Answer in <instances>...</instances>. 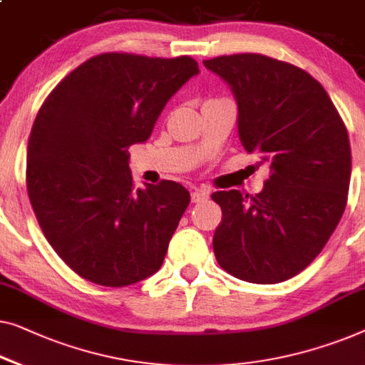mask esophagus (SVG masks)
Segmentation results:
<instances>
[{
	"label": "esophagus",
	"instance_id": "esophagus-1",
	"mask_svg": "<svg viewBox=\"0 0 365 365\" xmlns=\"http://www.w3.org/2000/svg\"><path fill=\"white\" fill-rule=\"evenodd\" d=\"M207 197H209L207 191H194V192H191V200L194 204L202 202V200H205Z\"/></svg>",
	"mask_w": 365,
	"mask_h": 365
}]
</instances>
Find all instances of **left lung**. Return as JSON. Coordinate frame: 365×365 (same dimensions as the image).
I'll list each match as a JSON object with an SVG mask.
<instances>
[{"label": "left lung", "instance_id": "obj_1", "mask_svg": "<svg viewBox=\"0 0 365 365\" xmlns=\"http://www.w3.org/2000/svg\"><path fill=\"white\" fill-rule=\"evenodd\" d=\"M234 93L247 153L270 165L262 192L219 191L214 234L219 265L235 278L272 284L304 270L344 214L351 146L323 86L288 62L262 54L204 61Z\"/></svg>", "mask_w": 365, "mask_h": 365}]
</instances>
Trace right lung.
Here are the masks:
<instances>
[{
	"instance_id": "obj_1",
	"label": "right lung",
	"mask_w": 365,
	"mask_h": 365,
	"mask_svg": "<svg viewBox=\"0 0 365 365\" xmlns=\"http://www.w3.org/2000/svg\"><path fill=\"white\" fill-rule=\"evenodd\" d=\"M197 73L189 56L107 52L42 103L28 145V194L47 242L78 277L117 288L161 268L191 195L174 181L135 189L128 148L150 138L168 100Z\"/></svg>"
}]
</instances>
